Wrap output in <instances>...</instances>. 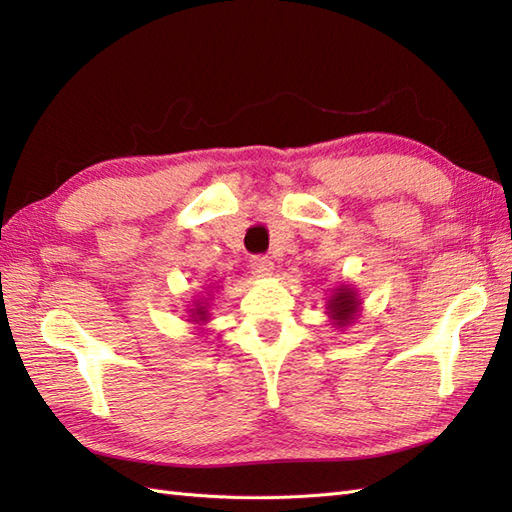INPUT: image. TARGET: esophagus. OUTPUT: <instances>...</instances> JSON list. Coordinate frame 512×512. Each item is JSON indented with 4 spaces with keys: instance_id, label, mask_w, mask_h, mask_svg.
<instances>
[{
    "instance_id": "34e87169",
    "label": "esophagus",
    "mask_w": 512,
    "mask_h": 512,
    "mask_svg": "<svg viewBox=\"0 0 512 512\" xmlns=\"http://www.w3.org/2000/svg\"><path fill=\"white\" fill-rule=\"evenodd\" d=\"M273 259L266 257V255H255L253 259H250V268H253V273L257 277H268L270 273H273Z\"/></svg>"
}]
</instances>
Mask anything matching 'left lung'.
<instances>
[{
  "mask_svg": "<svg viewBox=\"0 0 512 512\" xmlns=\"http://www.w3.org/2000/svg\"><path fill=\"white\" fill-rule=\"evenodd\" d=\"M356 306H358V301L350 288H341L328 303L332 317L339 319V323H343V325H347V321L352 319V314L356 312Z\"/></svg>",
  "mask_w": 512,
  "mask_h": 512,
  "instance_id": "left-lung-1",
  "label": "left lung"
}]
</instances>
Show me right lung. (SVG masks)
I'll use <instances>...</instances> for the list:
<instances>
[{"label":"right lung","mask_w":512,"mask_h":512,"mask_svg":"<svg viewBox=\"0 0 512 512\" xmlns=\"http://www.w3.org/2000/svg\"><path fill=\"white\" fill-rule=\"evenodd\" d=\"M195 314H200V319L204 321V308H200V310H195Z\"/></svg>","instance_id":"1"}]
</instances>
